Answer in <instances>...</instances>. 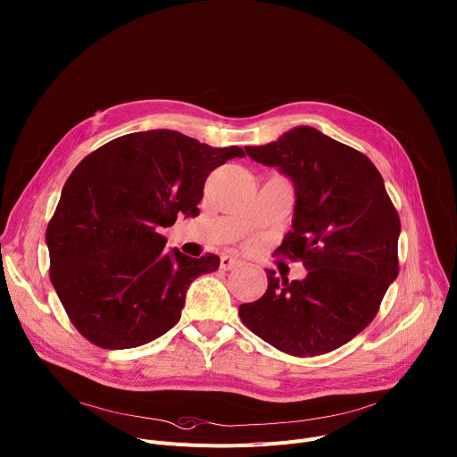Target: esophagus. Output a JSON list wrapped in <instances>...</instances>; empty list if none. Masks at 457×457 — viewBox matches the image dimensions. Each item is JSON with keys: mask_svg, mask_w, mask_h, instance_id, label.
<instances>
[{"mask_svg": "<svg viewBox=\"0 0 457 457\" xmlns=\"http://www.w3.org/2000/svg\"><path fill=\"white\" fill-rule=\"evenodd\" d=\"M242 262L237 259V257H233V255H228V253H224L222 257H220V268L222 270H233V268H237V266H240Z\"/></svg>", "mask_w": 457, "mask_h": 457, "instance_id": "1", "label": "esophagus"}]
</instances>
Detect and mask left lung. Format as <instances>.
<instances>
[{
    "instance_id": "8db88e82",
    "label": "left lung",
    "mask_w": 457,
    "mask_h": 457,
    "mask_svg": "<svg viewBox=\"0 0 457 457\" xmlns=\"http://www.w3.org/2000/svg\"><path fill=\"white\" fill-rule=\"evenodd\" d=\"M245 153L292 180V231L277 253L308 273L287 282L266 270V294L240 304V319L284 353H328L373 320L397 278L399 215L371 160L310 126Z\"/></svg>"
}]
</instances>
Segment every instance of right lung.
I'll return each mask as SVG.
<instances>
[{"label":"right lung","instance_id":"obj_1","mask_svg":"<svg viewBox=\"0 0 457 457\" xmlns=\"http://www.w3.org/2000/svg\"><path fill=\"white\" fill-rule=\"evenodd\" d=\"M235 156H244L237 145L153 129L114 138L76 165L46 242L51 282L81 336L107 350L137 348L180 320L189 284L220 259L163 252L158 231L198 215L207 175Z\"/></svg>","mask_w":457,"mask_h":457}]
</instances>
